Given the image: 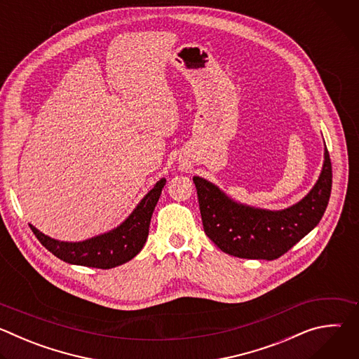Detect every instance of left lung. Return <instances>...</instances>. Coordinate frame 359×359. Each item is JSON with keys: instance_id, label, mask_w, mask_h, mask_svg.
<instances>
[{"instance_id": "obj_1", "label": "left lung", "mask_w": 359, "mask_h": 359, "mask_svg": "<svg viewBox=\"0 0 359 359\" xmlns=\"http://www.w3.org/2000/svg\"><path fill=\"white\" fill-rule=\"evenodd\" d=\"M204 233L224 252L238 259L276 260L321 220L332 187V166L325 147L324 168L313 190L294 206L270 212L243 206L217 186L193 177Z\"/></svg>"}]
</instances>
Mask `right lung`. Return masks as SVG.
Instances as JSON below:
<instances>
[{"label":"right lung","mask_w":359,"mask_h":359,"mask_svg":"<svg viewBox=\"0 0 359 359\" xmlns=\"http://www.w3.org/2000/svg\"><path fill=\"white\" fill-rule=\"evenodd\" d=\"M165 184V179L159 180L118 229L85 241H58L42 234L31 224L29 227L39 243L65 263L102 270L114 269L132 260L143 248L153 210L156 208Z\"/></svg>","instance_id":"obj_1"}]
</instances>
